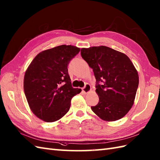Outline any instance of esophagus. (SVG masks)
<instances>
[{"label":"esophagus","mask_w":160,"mask_h":160,"mask_svg":"<svg viewBox=\"0 0 160 160\" xmlns=\"http://www.w3.org/2000/svg\"><path fill=\"white\" fill-rule=\"evenodd\" d=\"M82 92L84 93H89V92H90V91H91V86L89 85V84H87L86 85H85V87L82 88Z\"/></svg>","instance_id":"34e87169"}]
</instances>
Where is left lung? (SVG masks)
<instances>
[{
    "label": "left lung",
    "mask_w": 160,
    "mask_h": 160,
    "mask_svg": "<svg viewBox=\"0 0 160 160\" xmlns=\"http://www.w3.org/2000/svg\"><path fill=\"white\" fill-rule=\"evenodd\" d=\"M81 56L93 69L99 102L91 109L102 120L123 118L134 103L138 73L126 54L106 46L81 49Z\"/></svg>",
    "instance_id": "left-lung-1"
}]
</instances>
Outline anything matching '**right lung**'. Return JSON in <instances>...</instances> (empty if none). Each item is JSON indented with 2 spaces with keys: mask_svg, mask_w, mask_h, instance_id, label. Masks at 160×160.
Masks as SVG:
<instances>
[{
  "mask_svg": "<svg viewBox=\"0 0 160 160\" xmlns=\"http://www.w3.org/2000/svg\"><path fill=\"white\" fill-rule=\"evenodd\" d=\"M80 51L65 45L42 51L26 70L24 91L33 113L40 120H60L69 111L71 98L82 91L71 86L67 69Z\"/></svg>",
  "mask_w": 160,
  "mask_h": 160,
  "instance_id": "1",
  "label": "right lung"
}]
</instances>
